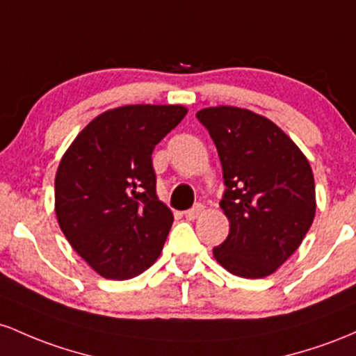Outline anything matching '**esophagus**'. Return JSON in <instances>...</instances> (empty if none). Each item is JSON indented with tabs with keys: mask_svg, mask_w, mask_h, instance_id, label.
I'll list each match as a JSON object with an SVG mask.
<instances>
[{
	"mask_svg": "<svg viewBox=\"0 0 356 356\" xmlns=\"http://www.w3.org/2000/svg\"><path fill=\"white\" fill-rule=\"evenodd\" d=\"M203 210H205V207H203L202 203H197V205H195L193 209H190V210L185 211V217L188 218V220H195V218H198L200 215L203 213Z\"/></svg>",
	"mask_w": 356,
	"mask_h": 356,
	"instance_id": "34e87169",
	"label": "esophagus"
}]
</instances>
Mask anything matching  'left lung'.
I'll list each match as a JSON object with an SVG mask.
<instances>
[{"label":"left lung","mask_w":356,"mask_h":356,"mask_svg":"<svg viewBox=\"0 0 356 356\" xmlns=\"http://www.w3.org/2000/svg\"><path fill=\"white\" fill-rule=\"evenodd\" d=\"M222 163L225 191L220 209L229 237L213 247L220 266L259 279L282 266L313 223L314 178L299 147L269 119L238 107L197 113Z\"/></svg>","instance_id":"obj_1"}]
</instances>
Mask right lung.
I'll list each match as a JSON object with an SVG mask.
<instances>
[{"label": "right lung", "mask_w": 356, "mask_h": 356, "mask_svg": "<svg viewBox=\"0 0 356 356\" xmlns=\"http://www.w3.org/2000/svg\"><path fill=\"white\" fill-rule=\"evenodd\" d=\"M183 106H124L75 138L55 177V213L74 250L106 279H131L161 254L173 213L156 197L154 147Z\"/></svg>", "instance_id": "right-lung-1"}]
</instances>
